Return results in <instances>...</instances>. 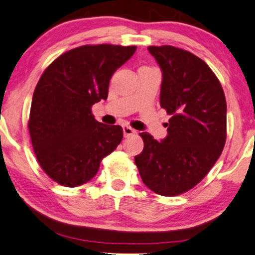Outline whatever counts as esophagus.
Here are the masks:
<instances>
[{
	"label": "esophagus",
	"mask_w": 255,
	"mask_h": 255,
	"mask_svg": "<svg viewBox=\"0 0 255 255\" xmlns=\"http://www.w3.org/2000/svg\"><path fill=\"white\" fill-rule=\"evenodd\" d=\"M134 133H135V131L133 130L132 128L128 127V125H124V127H123V134H124L125 137H128V136H130L132 134H134Z\"/></svg>",
	"instance_id": "34e87169"
}]
</instances>
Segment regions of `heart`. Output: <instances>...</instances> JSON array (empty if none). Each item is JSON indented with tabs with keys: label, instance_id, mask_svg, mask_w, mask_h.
Listing matches in <instances>:
<instances>
[{
	"label": "heart",
	"instance_id": "1",
	"mask_svg": "<svg viewBox=\"0 0 255 255\" xmlns=\"http://www.w3.org/2000/svg\"><path fill=\"white\" fill-rule=\"evenodd\" d=\"M142 68H148V66H142Z\"/></svg>",
	"mask_w": 255,
	"mask_h": 255
}]
</instances>
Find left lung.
<instances>
[{
  "label": "left lung",
  "mask_w": 255,
  "mask_h": 255,
  "mask_svg": "<svg viewBox=\"0 0 255 255\" xmlns=\"http://www.w3.org/2000/svg\"><path fill=\"white\" fill-rule=\"evenodd\" d=\"M162 72L160 106L172 115L164 140L140 133L144 147L134 157L142 182L164 197L200 183L226 142L227 105L218 78L206 62L174 46H149Z\"/></svg>",
  "instance_id": "8db88e82"
}]
</instances>
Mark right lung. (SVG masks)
<instances>
[{
  "instance_id": "add662e5",
  "label": "right lung",
  "mask_w": 255,
  "mask_h": 255,
  "mask_svg": "<svg viewBox=\"0 0 255 255\" xmlns=\"http://www.w3.org/2000/svg\"><path fill=\"white\" fill-rule=\"evenodd\" d=\"M135 49L80 46L58 56L41 74L28 128L40 167L58 184L76 187L89 182L103 158L122 141V128L96 121L91 106L107 99L112 76Z\"/></svg>"
}]
</instances>
